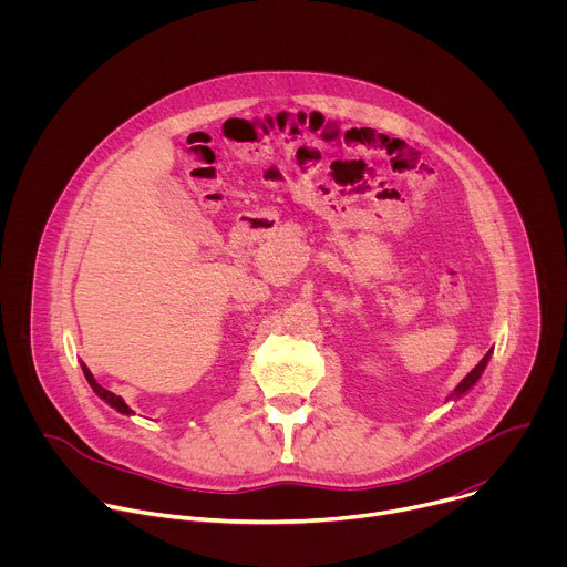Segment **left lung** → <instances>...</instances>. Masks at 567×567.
<instances>
[{"label": "left lung", "instance_id": "left-lung-1", "mask_svg": "<svg viewBox=\"0 0 567 567\" xmlns=\"http://www.w3.org/2000/svg\"><path fill=\"white\" fill-rule=\"evenodd\" d=\"M489 357H492V350H489L487 354H484V359H482V361H480V363H477V365H475V368H473V370H471V372L460 381V385H457V388H455V392H453L455 396H460V394H462V392H466L471 385H475V381L480 379V374L484 372V368H487Z\"/></svg>", "mask_w": 567, "mask_h": 567}]
</instances>
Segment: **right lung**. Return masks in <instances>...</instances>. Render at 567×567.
Wrapping results in <instances>:
<instances>
[{
  "label": "right lung",
  "instance_id": "1",
  "mask_svg": "<svg viewBox=\"0 0 567 567\" xmlns=\"http://www.w3.org/2000/svg\"><path fill=\"white\" fill-rule=\"evenodd\" d=\"M83 372H85V377H87V381H90V385L94 388V392L101 396V399H105L112 409H116L118 413H123V415H132V411H130V406L127 403L118 396V394H114V392H110V390H105L96 379H94V374L90 372V368L83 363Z\"/></svg>",
  "mask_w": 567,
  "mask_h": 567
}]
</instances>
